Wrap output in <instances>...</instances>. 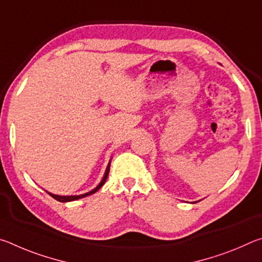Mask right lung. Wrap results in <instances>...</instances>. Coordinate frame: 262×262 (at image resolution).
Instances as JSON below:
<instances>
[{
  "label": "right lung",
  "instance_id": "right-lung-1",
  "mask_svg": "<svg viewBox=\"0 0 262 262\" xmlns=\"http://www.w3.org/2000/svg\"><path fill=\"white\" fill-rule=\"evenodd\" d=\"M108 172H110V164H108V166H107V168H106V172H105V176H104V178H103V180L100 181V184L97 186V187L95 188V189H92L91 192H88V193H85V194H82V195H72V196H61V195H55V194H52V193H48L51 195L52 198H54L55 200H57V201H60V202H69V201H74V200H78V199H82V198H85V196H88V195H91V194H94V193H96L97 190H98L101 186H103L104 184H105V181H106V179H107V176H108Z\"/></svg>",
  "mask_w": 262,
  "mask_h": 262
}]
</instances>
